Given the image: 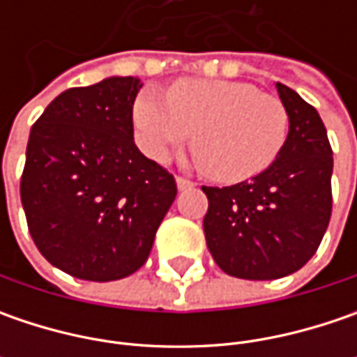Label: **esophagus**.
I'll list each match as a JSON object with an SVG mask.
<instances>
[{
  "label": "esophagus",
  "instance_id": "obj_1",
  "mask_svg": "<svg viewBox=\"0 0 357 357\" xmlns=\"http://www.w3.org/2000/svg\"><path fill=\"white\" fill-rule=\"evenodd\" d=\"M192 186H195L192 181L183 178V176H176V188H178V190H186V188H192Z\"/></svg>",
  "mask_w": 357,
  "mask_h": 357
}]
</instances>
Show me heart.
<instances>
[{
    "label": "heart",
    "mask_w": 357,
    "mask_h": 357,
    "mask_svg": "<svg viewBox=\"0 0 357 357\" xmlns=\"http://www.w3.org/2000/svg\"><path fill=\"white\" fill-rule=\"evenodd\" d=\"M143 153L165 162L192 135L197 162L218 183H240L264 172L288 139V111L250 83L183 79L167 97L144 89L132 107ZM195 132L192 133V130Z\"/></svg>",
    "instance_id": "b5f03b06"
}]
</instances>
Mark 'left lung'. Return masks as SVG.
I'll return each mask as SVG.
<instances>
[{
	"label": "left lung",
	"instance_id": "1",
	"mask_svg": "<svg viewBox=\"0 0 357 357\" xmlns=\"http://www.w3.org/2000/svg\"><path fill=\"white\" fill-rule=\"evenodd\" d=\"M288 139L266 171L232 186H202L204 236L214 262L244 280H274L316 254L332 214V146L318 111L276 83Z\"/></svg>",
	"mask_w": 357,
	"mask_h": 357
}]
</instances>
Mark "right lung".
Instances as JSON below:
<instances>
[{
	"label": "right lung",
	"mask_w": 357,
	"mask_h": 357,
	"mask_svg": "<svg viewBox=\"0 0 357 357\" xmlns=\"http://www.w3.org/2000/svg\"><path fill=\"white\" fill-rule=\"evenodd\" d=\"M139 77H107L57 95L25 153L21 204L35 246L63 272L121 280L151 254L176 183L137 149Z\"/></svg>",
	"instance_id": "obj_1"
}]
</instances>
